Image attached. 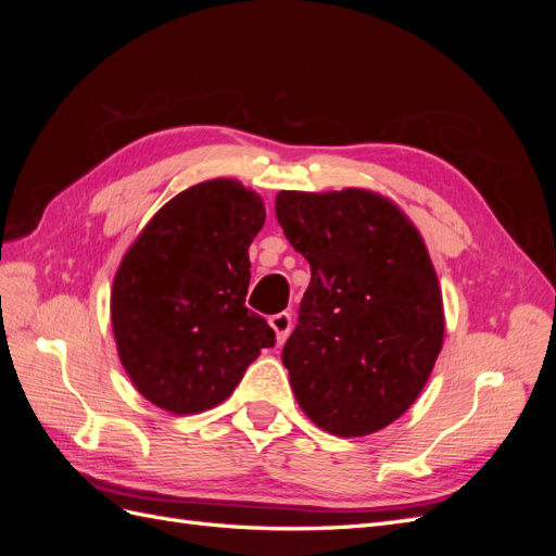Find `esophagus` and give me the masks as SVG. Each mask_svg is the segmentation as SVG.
Masks as SVG:
<instances>
[{"instance_id":"obj_1","label":"esophagus","mask_w":556,"mask_h":556,"mask_svg":"<svg viewBox=\"0 0 556 556\" xmlns=\"http://www.w3.org/2000/svg\"><path fill=\"white\" fill-rule=\"evenodd\" d=\"M268 325H271V329L276 331V343L282 345L285 341H288L290 329H292V315L290 313H276V315L268 317Z\"/></svg>"}]
</instances>
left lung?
Here are the masks:
<instances>
[{"mask_svg":"<svg viewBox=\"0 0 556 556\" xmlns=\"http://www.w3.org/2000/svg\"><path fill=\"white\" fill-rule=\"evenodd\" d=\"M276 217L311 264L299 325L282 348L294 396L341 439L392 425L427 384L445 333L427 245L376 192H288Z\"/></svg>","mask_w":556,"mask_h":556,"instance_id":"left-lung-1","label":"left lung"}]
</instances>
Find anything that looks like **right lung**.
I'll list each match as a JSON object with an SVG mask.
<instances>
[{
	"instance_id": "right-lung-1",
	"label": "right lung",
	"mask_w": 556,
	"mask_h": 556,
	"mask_svg": "<svg viewBox=\"0 0 556 556\" xmlns=\"http://www.w3.org/2000/svg\"><path fill=\"white\" fill-rule=\"evenodd\" d=\"M264 220L257 192L215 178L166 201L125 252L111 292L117 357L157 408L217 406L274 348V329L245 308L248 248Z\"/></svg>"
}]
</instances>
